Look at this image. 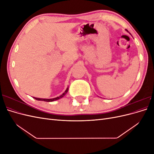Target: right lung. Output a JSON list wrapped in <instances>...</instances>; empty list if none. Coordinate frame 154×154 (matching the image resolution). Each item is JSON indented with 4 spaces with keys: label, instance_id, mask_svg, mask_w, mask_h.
<instances>
[{
    "label": "right lung",
    "instance_id": "right-lung-1",
    "mask_svg": "<svg viewBox=\"0 0 154 154\" xmlns=\"http://www.w3.org/2000/svg\"><path fill=\"white\" fill-rule=\"evenodd\" d=\"M68 90H69V87H67V89L66 90V91H65L62 95H60V96H58V97H54V98H51V99H44V98H38V97H33V98H35V99L36 100H38V101H47V102L54 101L58 100H59V99H60V98H62V97H63L65 95H66V94H67V92H68Z\"/></svg>",
    "mask_w": 154,
    "mask_h": 154
}]
</instances>
